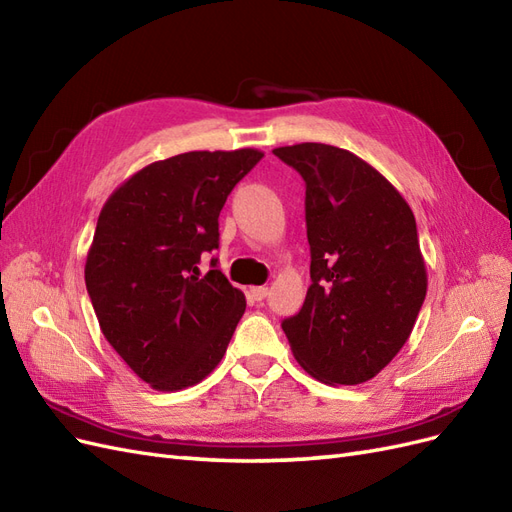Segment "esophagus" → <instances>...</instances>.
Returning <instances> with one entry per match:
<instances>
[{"label": "esophagus", "mask_w": 512, "mask_h": 512, "mask_svg": "<svg viewBox=\"0 0 512 512\" xmlns=\"http://www.w3.org/2000/svg\"><path fill=\"white\" fill-rule=\"evenodd\" d=\"M250 294H252V299H254V301H265V299H267V294H269V288H265V286H256V288H252V290H250Z\"/></svg>", "instance_id": "34e87169"}]
</instances>
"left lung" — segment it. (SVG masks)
<instances>
[{
	"label": "left lung",
	"mask_w": 512,
	"mask_h": 512,
	"mask_svg": "<svg viewBox=\"0 0 512 512\" xmlns=\"http://www.w3.org/2000/svg\"><path fill=\"white\" fill-rule=\"evenodd\" d=\"M273 153L305 181L312 284L282 322L294 359L327 384H361L408 342L427 294L414 213L374 166L322 143Z\"/></svg>",
	"instance_id": "1"
}]
</instances>
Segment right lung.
<instances>
[{
  "instance_id": "add662e5",
  "label": "right lung",
  "mask_w": 512,
  "mask_h": 512,
  "mask_svg": "<svg viewBox=\"0 0 512 512\" xmlns=\"http://www.w3.org/2000/svg\"><path fill=\"white\" fill-rule=\"evenodd\" d=\"M265 153L190 151L138 170L106 200L85 262L100 329L156 391H181L222 361L245 297L200 254L220 245V211Z\"/></svg>"
}]
</instances>
